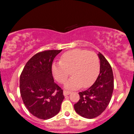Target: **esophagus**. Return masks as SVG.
I'll return each instance as SVG.
<instances>
[{
  "label": "esophagus",
  "mask_w": 134,
  "mask_h": 134,
  "mask_svg": "<svg viewBox=\"0 0 134 134\" xmlns=\"http://www.w3.org/2000/svg\"><path fill=\"white\" fill-rule=\"evenodd\" d=\"M70 93H71V92H66V91H64V92H63V95H64V96L69 95Z\"/></svg>",
  "instance_id": "34e87169"
}]
</instances>
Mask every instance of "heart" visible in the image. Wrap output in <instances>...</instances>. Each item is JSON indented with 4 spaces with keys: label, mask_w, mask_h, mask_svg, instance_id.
<instances>
[{
    "label": "heart",
    "mask_w": 134,
    "mask_h": 134,
    "mask_svg": "<svg viewBox=\"0 0 134 134\" xmlns=\"http://www.w3.org/2000/svg\"><path fill=\"white\" fill-rule=\"evenodd\" d=\"M100 68V60L95 53L76 49L64 53L61 61L53 64L51 70L54 79L60 83L66 80L70 71L72 76L64 83V88L74 90L92 85Z\"/></svg>",
    "instance_id": "1"
}]
</instances>
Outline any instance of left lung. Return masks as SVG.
Returning <instances> with one entry per match:
<instances>
[{
  "instance_id": "obj_1",
  "label": "left lung",
  "mask_w": 134,
  "mask_h": 134,
  "mask_svg": "<svg viewBox=\"0 0 134 134\" xmlns=\"http://www.w3.org/2000/svg\"><path fill=\"white\" fill-rule=\"evenodd\" d=\"M100 73L95 82L88 89L80 92V100L74 105L78 114L86 119H93L106 109L114 91V75L110 64L99 53Z\"/></svg>"
}]
</instances>
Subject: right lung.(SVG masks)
Masks as SVG:
<instances>
[{
	"label": "right lung",
	"mask_w": 134,
	"mask_h": 134,
	"mask_svg": "<svg viewBox=\"0 0 134 134\" xmlns=\"http://www.w3.org/2000/svg\"><path fill=\"white\" fill-rule=\"evenodd\" d=\"M62 51L37 53L27 62L20 76V92L25 106L38 119L48 120L57 115L64 98L63 90L54 83L52 63Z\"/></svg>",
	"instance_id": "obj_1"
}]
</instances>
